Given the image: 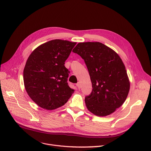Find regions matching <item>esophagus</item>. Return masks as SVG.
Masks as SVG:
<instances>
[{
    "label": "esophagus",
    "mask_w": 151,
    "mask_h": 151,
    "mask_svg": "<svg viewBox=\"0 0 151 151\" xmlns=\"http://www.w3.org/2000/svg\"><path fill=\"white\" fill-rule=\"evenodd\" d=\"M76 85H77V86H78V88L79 89H81V83H80V82H78L77 84H76Z\"/></svg>",
    "instance_id": "esophagus-1"
}]
</instances>
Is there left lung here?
I'll return each mask as SVG.
<instances>
[{
  "label": "left lung",
  "instance_id": "1",
  "mask_svg": "<svg viewBox=\"0 0 151 151\" xmlns=\"http://www.w3.org/2000/svg\"><path fill=\"white\" fill-rule=\"evenodd\" d=\"M72 52L84 60L90 75L93 89L85 99L88 109L99 116L114 112L125 101L130 88L119 56L100 42L79 43Z\"/></svg>",
  "mask_w": 151,
  "mask_h": 151
}]
</instances>
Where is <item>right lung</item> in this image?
Returning a JSON list of instances; mask_svg holds the SVG:
<instances>
[{"label":"right lung","instance_id":"obj_1","mask_svg":"<svg viewBox=\"0 0 151 151\" xmlns=\"http://www.w3.org/2000/svg\"><path fill=\"white\" fill-rule=\"evenodd\" d=\"M76 44L52 40L38 46L29 56L23 70L24 85L28 95L42 108L60 107L73 93L67 82L69 71L64 65Z\"/></svg>","mask_w":151,"mask_h":151}]
</instances>
